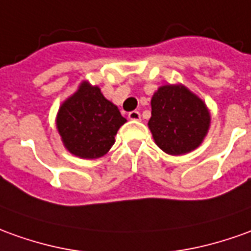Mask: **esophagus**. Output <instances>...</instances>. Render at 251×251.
Returning <instances> with one entry per match:
<instances>
[{"label":"esophagus","instance_id":"34e87169","mask_svg":"<svg viewBox=\"0 0 251 251\" xmlns=\"http://www.w3.org/2000/svg\"><path fill=\"white\" fill-rule=\"evenodd\" d=\"M128 119L129 120H134V122H138V120H141V113H139V112H136V110H134V112H129Z\"/></svg>","mask_w":251,"mask_h":251}]
</instances>
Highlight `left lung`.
Returning a JSON list of instances; mask_svg holds the SVG:
<instances>
[{
    "label": "left lung",
    "mask_w": 251,
    "mask_h": 251,
    "mask_svg": "<svg viewBox=\"0 0 251 251\" xmlns=\"http://www.w3.org/2000/svg\"><path fill=\"white\" fill-rule=\"evenodd\" d=\"M210 120L205 101L181 83L162 84L151 97L149 129L167 154L183 155L200 148Z\"/></svg>",
    "instance_id": "8db88e82"
}]
</instances>
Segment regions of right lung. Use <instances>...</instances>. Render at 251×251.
Wrapping results in <instances>:
<instances>
[{
	"label": "right lung",
	"mask_w": 251,
	"mask_h": 251,
	"mask_svg": "<svg viewBox=\"0 0 251 251\" xmlns=\"http://www.w3.org/2000/svg\"><path fill=\"white\" fill-rule=\"evenodd\" d=\"M127 122L98 86L83 80L60 105L56 128L64 148L83 160H97L108 153L119 128Z\"/></svg>",
	"instance_id": "right-lung-1"
}]
</instances>
